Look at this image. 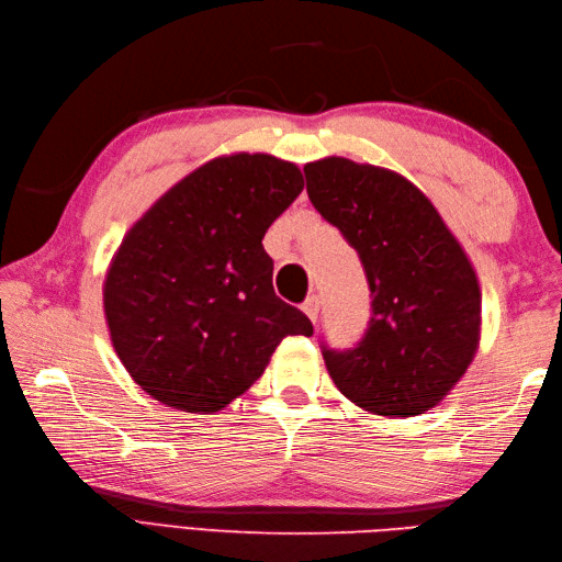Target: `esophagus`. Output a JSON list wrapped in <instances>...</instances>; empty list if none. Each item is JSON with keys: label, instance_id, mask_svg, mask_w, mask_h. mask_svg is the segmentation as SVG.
Instances as JSON below:
<instances>
[{"label": "esophagus", "instance_id": "obj_1", "mask_svg": "<svg viewBox=\"0 0 562 562\" xmlns=\"http://www.w3.org/2000/svg\"><path fill=\"white\" fill-rule=\"evenodd\" d=\"M302 308H304V314L312 318V324H316V321H318V308H321L318 296H306V302L302 304Z\"/></svg>", "mask_w": 562, "mask_h": 562}]
</instances>
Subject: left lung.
<instances>
[{
    "instance_id": "left-lung-1",
    "label": "left lung",
    "mask_w": 562,
    "mask_h": 562,
    "mask_svg": "<svg viewBox=\"0 0 562 562\" xmlns=\"http://www.w3.org/2000/svg\"><path fill=\"white\" fill-rule=\"evenodd\" d=\"M306 193L362 260L372 318L348 350L321 342L330 379L360 408L411 417L432 408L469 369L481 336L471 260L420 190L372 164L304 166Z\"/></svg>"
}]
</instances>
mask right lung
Returning <instances> with one entry per match:
<instances>
[{
	"label": "right lung",
	"mask_w": 562,
	"mask_h": 562,
	"mask_svg": "<svg viewBox=\"0 0 562 562\" xmlns=\"http://www.w3.org/2000/svg\"><path fill=\"white\" fill-rule=\"evenodd\" d=\"M294 164L232 154L200 166L123 238L103 288L113 348L151 398L214 413L312 321L272 290L268 226L302 193Z\"/></svg>",
	"instance_id": "right-lung-1"
}]
</instances>
